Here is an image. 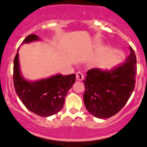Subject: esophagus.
Segmentation results:
<instances>
[{
    "instance_id": "34e87169",
    "label": "esophagus",
    "mask_w": 147,
    "mask_h": 147,
    "mask_svg": "<svg viewBox=\"0 0 147 147\" xmlns=\"http://www.w3.org/2000/svg\"><path fill=\"white\" fill-rule=\"evenodd\" d=\"M76 77H77V80L82 81L84 78V74L81 72H77V74H76Z\"/></svg>"
}]
</instances>
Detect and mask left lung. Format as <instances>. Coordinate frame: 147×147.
<instances>
[{
	"label": "left lung",
	"mask_w": 147,
	"mask_h": 147,
	"mask_svg": "<svg viewBox=\"0 0 147 147\" xmlns=\"http://www.w3.org/2000/svg\"><path fill=\"white\" fill-rule=\"evenodd\" d=\"M126 61L111 70L90 69L87 72L84 102L87 111L98 118H109L125 106L136 85V57L129 47Z\"/></svg>",
	"instance_id": "8db88e82"
}]
</instances>
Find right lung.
<instances>
[{"label":"right lung","mask_w":147,"mask_h":147,"mask_svg":"<svg viewBox=\"0 0 147 147\" xmlns=\"http://www.w3.org/2000/svg\"><path fill=\"white\" fill-rule=\"evenodd\" d=\"M40 40L35 34L28 35L23 44ZM18 50L14 60V86L16 94L25 107L34 114L48 117L57 113L63 108L65 96L75 82V74H58L50 78L28 82L22 76L19 68Z\"/></svg>","instance_id":"1"}]
</instances>
